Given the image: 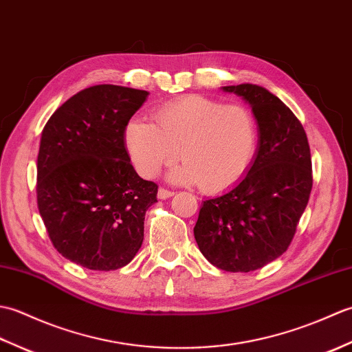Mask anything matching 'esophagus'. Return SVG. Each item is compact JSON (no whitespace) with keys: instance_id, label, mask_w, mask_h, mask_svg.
I'll return each instance as SVG.
<instances>
[{"instance_id":"obj_1","label":"esophagus","mask_w":352,"mask_h":352,"mask_svg":"<svg viewBox=\"0 0 352 352\" xmlns=\"http://www.w3.org/2000/svg\"><path fill=\"white\" fill-rule=\"evenodd\" d=\"M172 195H174V192L163 189V188H160L159 192H157V197H159V199H166V198H170Z\"/></svg>"}]
</instances>
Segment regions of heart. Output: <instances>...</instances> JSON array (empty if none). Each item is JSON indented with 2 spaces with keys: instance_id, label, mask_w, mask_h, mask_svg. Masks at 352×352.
<instances>
[{
  "instance_id": "1",
  "label": "heart",
  "mask_w": 352,
  "mask_h": 352,
  "mask_svg": "<svg viewBox=\"0 0 352 352\" xmlns=\"http://www.w3.org/2000/svg\"><path fill=\"white\" fill-rule=\"evenodd\" d=\"M124 138L142 177L157 175L182 154L184 163L170 172L172 180L218 193L233 188L248 172L257 148V124L241 104L184 95L163 104L155 111V124L130 119Z\"/></svg>"
}]
</instances>
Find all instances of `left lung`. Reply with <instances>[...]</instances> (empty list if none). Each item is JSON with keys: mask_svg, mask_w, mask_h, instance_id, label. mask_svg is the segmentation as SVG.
I'll list each match as a JSON object with an SVG mask.
<instances>
[{"mask_svg": "<svg viewBox=\"0 0 352 352\" xmlns=\"http://www.w3.org/2000/svg\"><path fill=\"white\" fill-rule=\"evenodd\" d=\"M250 104L258 149L236 188L206 199L193 228L203 256L227 272H251L286 252L307 207L313 177L304 126L278 96L257 85L223 86Z\"/></svg>", "mask_w": 352, "mask_h": 352, "instance_id": "8db88e82", "label": "left lung"}]
</instances>
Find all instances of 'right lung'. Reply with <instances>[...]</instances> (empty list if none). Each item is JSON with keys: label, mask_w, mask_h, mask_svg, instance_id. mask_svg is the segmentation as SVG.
<instances>
[{"label": "right lung", "mask_w": 352, "mask_h": 352, "mask_svg": "<svg viewBox=\"0 0 352 352\" xmlns=\"http://www.w3.org/2000/svg\"><path fill=\"white\" fill-rule=\"evenodd\" d=\"M148 96L98 85L62 104L43 126L37 155V207L54 248L92 271L129 265L144 242L159 186L138 175L125 125Z\"/></svg>", "instance_id": "add662e5"}]
</instances>
